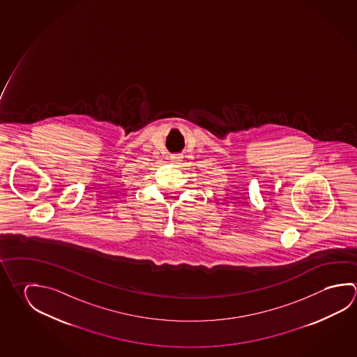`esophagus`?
<instances>
[{
	"label": "esophagus",
	"mask_w": 357,
	"mask_h": 357,
	"mask_svg": "<svg viewBox=\"0 0 357 357\" xmlns=\"http://www.w3.org/2000/svg\"><path fill=\"white\" fill-rule=\"evenodd\" d=\"M170 160H172V163L181 164V162H183V155L181 154H172Z\"/></svg>",
	"instance_id": "esophagus-1"
}]
</instances>
